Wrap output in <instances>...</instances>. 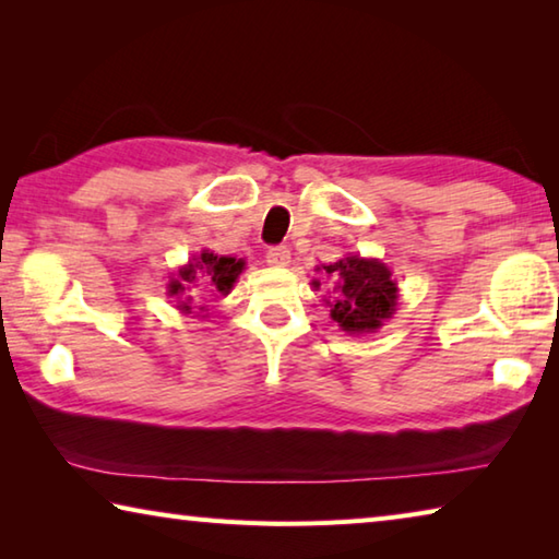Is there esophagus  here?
Wrapping results in <instances>:
<instances>
[{
  "label": "esophagus",
  "instance_id": "1",
  "mask_svg": "<svg viewBox=\"0 0 559 559\" xmlns=\"http://www.w3.org/2000/svg\"><path fill=\"white\" fill-rule=\"evenodd\" d=\"M266 261L269 266H288L290 263V251L288 246H271V249L266 251Z\"/></svg>",
  "mask_w": 559,
  "mask_h": 559
}]
</instances>
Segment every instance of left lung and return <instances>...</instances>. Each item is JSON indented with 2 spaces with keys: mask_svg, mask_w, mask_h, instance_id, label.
I'll return each mask as SVG.
<instances>
[{
  "mask_svg": "<svg viewBox=\"0 0 559 559\" xmlns=\"http://www.w3.org/2000/svg\"><path fill=\"white\" fill-rule=\"evenodd\" d=\"M335 278V298L330 302V318L349 335L374 333L386 318H392L400 288L392 271L377 259L345 257L323 266ZM318 288L320 281H313Z\"/></svg>",
  "mask_w": 559,
  "mask_h": 559,
  "instance_id": "obj_1",
  "label": "left lung"
}]
</instances>
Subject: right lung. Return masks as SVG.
I'll return each mask as SVG.
<instances>
[{
    "label": "right lung",
    "instance_id": "1",
    "mask_svg": "<svg viewBox=\"0 0 559 559\" xmlns=\"http://www.w3.org/2000/svg\"><path fill=\"white\" fill-rule=\"evenodd\" d=\"M243 271V261L241 259H231V257H216L214 251H202L200 257H194L177 271V278L167 283V293L175 296L179 302V310L182 313H192V300L202 296L204 288L219 290V293H229L234 288L236 278ZM204 310V306H200Z\"/></svg>",
    "mask_w": 559,
    "mask_h": 559
}]
</instances>
